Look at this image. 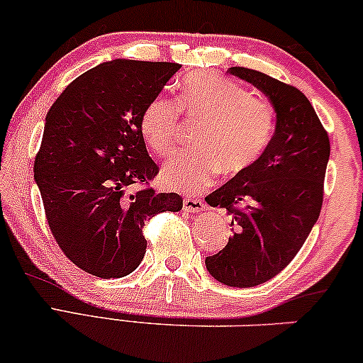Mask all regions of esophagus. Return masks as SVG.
<instances>
[{"mask_svg":"<svg viewBox=\"0 0 363 363\" xmlns=\"http://www.w3.org/2000/svg\"><path fill=\"white\" fill-rule=\"evenodd\" d=\"M183 210L199 213V211L205 210V201L200 199H193V196H186V199L183 200Z\"/></svg>","mask_w":363,"mask_h":363,"instance_id":"34e87169","label":"esophagus"}]
</instances>
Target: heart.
<instances>
[{"mask_svg":"<svg viewBox=\"0 0 363 363\" xmlns=\"http://www.w3.org/2000/svg\"><path fill=\"white\" fill-rule=\"evenodd\" d=\"M177 103L155 96L140 116V131L158 157H170L182 135V113L203 120L196 135L200 148L183 152L164 164L168 188L199 191L220 170L238 175L252 168L270 145L277 113L270 101L215 73H190L182 79Z\"/></svg>","mask_w":363,"mask_h":363,"instance_id":"b5f03b06","label":"heart"}]
</instances>
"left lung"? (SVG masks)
I'll return each mask as SVG.
<instances>
[{"mask_svg": "<svg viewBox=\"0 0 363 363\" xmlns=\"http://www.w3.org/2000/svg\"><path fill=\"white\" fill-rule=\"evenodd\" d=\"M228 73L265 93L277 113L275 133L252 168L206 196L232 216L227 247L205 258L206 270L228 286H255L279 275L317 223L330 140L300 89L250 68Z\"/></svg>", "mask_w": 363, "mask_h": 363, "instance_id": "obj_1", "label": "left lung"}]
</instances>
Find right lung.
<instances>
[{
    "label": "right lung",
    "instance_id": "right-lung-1",
    "mask_svg": "<svg viewBox=\"0 0 363 363\" xmlns=\"http://www.w3.org/2000/svg\"><path fill=\"white\" fill-rule=\"evenodd\" d=\"M180 68L106 61L73 79L46 115L35 180L56 243L88 274H131L147 252L145 222L182 210L178 193L150 186L160 168L140 131L145 106Z\"/></svg>",
    "mask_w": 363,
    "mask_h": 363
}]
</instances>
